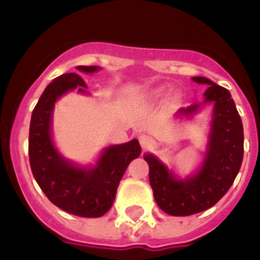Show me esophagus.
Returning a JSON list of instances; mask_svg holds the SVG:
<instances>
[{"label":"esophagus","mask_w":260,"mask_h":260,"mask_svg":"<svg viewBox=\"0 0 260 260\" xmlns=\"http://www.w3.org/2000/svg\"><path fill=\"white\" fill-rule=\"evenodd\" d=\"M139 143L143 150H147L149 147H152L153 145V139L149 135H141L139 136Z\"/></svg>","instance_id":"1"}]
</instances>
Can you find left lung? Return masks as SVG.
Instances as JSON below:
<instances>
[{
    "label": "left lung",
    "instance_id": "8db88e82",
    "mask_svg": "<svg viewBox=\"0 0 260 260\" xmlns=\"http://www.w3.org/2000/svg\"><path fill=\"white\" fill-rule=\"evenodd\" d=\"M192 80L209 85L203 103L214 104L207 149L199 171L180 180L154 154H143L149 164L154 201L171 216H191L214 206L233 185L244 157L242 121L230 91L203 76H193ZM199 106L181 108L178 114L191 117Z\"/></svg>",
    "mask_w": 260,
    "mask_h": 260
}]
</instances>
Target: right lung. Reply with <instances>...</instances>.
<instances>
[{"mask_svg": "<svg viewBox=\"0 0 260 260\" xmlns=\"http://www.w3.org/2000/svg\"><path fill=\"white\" fill-rule=\"evenodd\" d=\"M93 74L99 67H76ZM78 87L86 93L85 80L78 74H64L46 87L31 113L29 129V160L35 180L51 203L79 217H100L113 206L119 181L128 164L139 157L138 139L108 146L93 167H79L65 160L51 139L54 104L59 97Z\"/></svg>", "mask_w": 260, "mask_h": 260, "instance_id": "1", "label": "right lung"}]
</instances>
